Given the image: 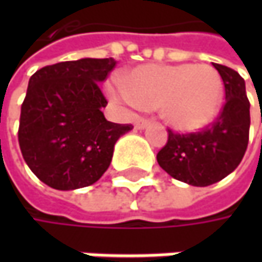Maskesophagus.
Masks as SVG:
<instances>
[{"label": "esophagus", "instance_id": "obj_1", "mask_svg": "<svg viewBox=\"0 0 262 262\" xmlns=\"http://www.w3.org/2000/svg\"><path fill=\"white\" fill-rule=\"evenodd\" d=\"M150 124V121L146 119V118H137L136 121V128L137 129H144L147 125Z\"/></svg>", "mask_w": 262, "mask_h": 262}]
</instances>
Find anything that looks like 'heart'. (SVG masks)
I'll use <instances>...</instances> for the list:
<instances>
[{"instance_id": "obj_1", "label": "heart", "mask_w": 262, "mask_h": 262, "mask_svg": "<svg viewBox=\"0 0 262 262\" xmlns=\"http://www.w3.org/2000/svg\"><path fill=\"white\" fill-rule=\"evenodd\" d=\"M111 93L128 105L160 109L167 125L194 133L211 124L223 100V81L208 64H146L128 71Z\"/></svg>"}]
</instances>
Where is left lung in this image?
Instances as JSON below:
<instances>
[{"label":"left lung","instance_id":"left-lung-1","mask_svg":"<svg viewBox=\"0 0 262 262\" xmlns=\"http://www.w3.org/2000/svg\"><path fill=\"white\" fill-rule=\"evenodd\" d=\"M225 84L226 103L201 133L175 134L169 129L157 163L172 178L192 186H208L232 173L245 155L249 140V100L245 80L235 70L213 64Z\"/></svg>","mask_w":262,"mask_h":262}]
</instances>
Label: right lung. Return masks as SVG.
Here are the masks:
<instances>
[{"instance_id":"right-lung-1","label":"right lung","mask_w":262,"mask_h":262,"mask_svg":"<svg viewBox=\"0 0 262 262\" xmlns=\"http://www.w3.org/2000/svg\"><path fill=\"white\" fill-rule=\"evenodd\" d=\"M114 58H83L37 70L21 105L18 144L27 166L43 184L71 191L95 184L106 172L118 138L129 124L106 121L99 83Z\"/></svg>"}]
</instances>
